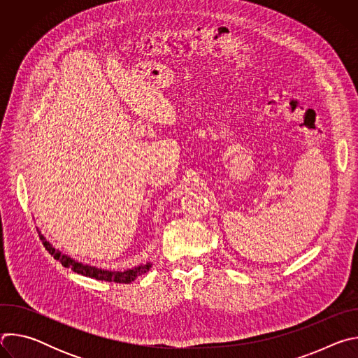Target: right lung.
Returning a JSON list of instances; mask_svg holds the SVG:
<instances>
[{
  "label": "right lung",
  "mask_w": 358,
  "mask_h": 358,
  "mask_svg": "<svg viewBox=\"0 0 358 358\" xmlns=\"http://www.w3.org/2000/svg\"><path fill=\"white\" fill-rule=\"evenodd\" d=\"M39 234V232H38ZM39 238L45 246V249L52 255V257L59 261L65 268H71L73 272L79 273V275H83V276H87V278H93V279H97V280H105V282H116V283H130L133 280H136L138 276L144 275L150 268H151V264H145L143 266H137L134 269H130V271H126V272H110V271H103V269H97V268H93V266H87V265H82L71 258H68L66 255H61L59 250H57L55 248H52V245H50L49 242L45 241V238L39 234Z\"/></svg>",
  "instance_id": "add662e5"
}]
</instances>
